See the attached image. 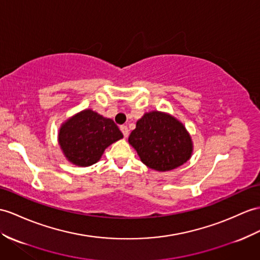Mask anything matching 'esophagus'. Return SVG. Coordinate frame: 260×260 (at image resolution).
I'll list each match as a JSON object with an SVG mask.
<instances>
[{"label":"esophagus","mask_w":260,"mask_h":260,"mask_svg":"<svg viewBox=\"0 0 260 260\" xmlns=\"http://www.w3.org/2000/svg\"><path fill=\"white\" fill-rule=\"evenodd\" d=\"M120 130H121L124 138H126V137L129 136V129H128V126H126V125H121V126H120Z\"/></svg>","instance_id":"esophagus-1"}]
</instances>
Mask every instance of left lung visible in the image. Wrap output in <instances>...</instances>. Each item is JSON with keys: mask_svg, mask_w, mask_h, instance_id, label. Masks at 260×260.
<instances>
[{"mask_svg": "<svg viewBox=\"0 0 260 260\" xmlns=\"http://www.w3.org/2000/svg\"><path fill=\"white\" fill-rule=\"evenodd\" d=\"M128 141L141 162L159 172L183 166L193 154V141L185 125L168 112H145Z\"/></svg>", "mask_w": 260, "mask_h": 260, "instance_id": "1", "label": "left lung"}]
</instances>
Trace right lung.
<instances>
[{"label": "right lung", "instance_id": "obj_1", "mask_svg": "<svg viewBox=\"0 0 260 260\" xmlns=\"http://www.w3.org/2000/svg\"><path fill=\"white\" fill-rule=\"evenodd\" d=\"M123 138L118 125L91 109H85L62 122L58 143L68 162L77 167L97 163L110 144Z\"/></svg>", "mask_w": 260, "mask_h": 260}]
</instances>
